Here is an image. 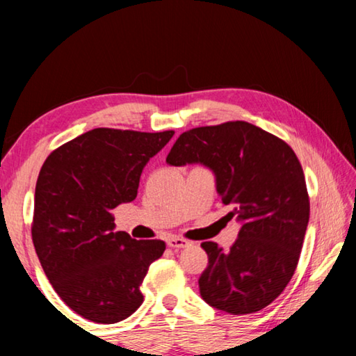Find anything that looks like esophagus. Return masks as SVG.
Here are the masks:
<instances>
[{
    "label": "esophagus",
    "mask_w": 356,
    "mask_h": 356,
    "mask_svg": "<svg viewBox=\"0 0 356 356\" xmlns=\"http://www.w3.org/2000/svg\"><path fill=\"white\" fill-rule=\"evenodd\" d=\"M166 243L170 248H174V250H182V248H186V246H190L188 240L180 238V237H170L166 240Z\"/></svg>",
    "instance_id": "esophagus-1"
}]
</instances>
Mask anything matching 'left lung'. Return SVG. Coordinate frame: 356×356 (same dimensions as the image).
Segmentation results:
<instances>
[{"label":"left lung","mask_w":356,"mask_h":356,"mask_svg":"<svg viewBox=\"0 0 356 356\" xmlns=\"http://www.w3.org/2000/svg\"><path fill=\"white\" fill-rule=\"evenodd\" d=\"M166 161L210 168L222 204L232 207L227 215L240 222L229 251L201 243L209 256L201 297L234 316L264 309L292 280L309 221L305 174L292 147L236 120L184 131Z\"/></svg>","instance_id":"obj_1"}]
</instances>
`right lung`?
Wrapping results in <instances>:
<instances>
[{"label":"right lung","mask_w":356,"mask_h":356,"mask_svg":"<svg viewBox=\"0 0 356 356\" xmlns=\"http://www.w3.org/2000/svg\"><path fill=\"white\" fill-rule=\"evenodd\" d=\"M172 130L94 129L53 150L34 195L33 243L53 289L76 314L116 323L140 308V286L163 240L114 232L111 210L138 195L143 168Z\"/></svg>","instance_id":"obj_1"}]
</instances>
